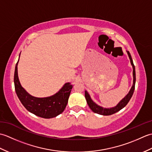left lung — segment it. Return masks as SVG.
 I'll return each instance as SVG.
<instances>
[{"label": "left lung", "mask_w": 152, "mask_h": 152, "mask_svg": "<svg viewBox=\"0 0 152 152\" xmlns=\"http://www.w3.org/2000/svg\"><path fill=\"white\" fill-rule=\"evenodd\" d=\"M127 54L129 56V57L131 61V64L132 66H133V86L131 87V88L130 89L129 92L128 93V94L126 95L125 97L121 101H120L118 104L116 105L113 108H103L102 106H100L98 104H96L95 102L93 101V100L91 99V96H90L89 94L88 93L87 91H85V97L87 101V103H88V106H89V108H91V110L96 113V114H101L103 115H110L112 114H114L115 113L119 112L120 110L122 108H124L125 106L127 104V103L129 101H130L131 98L132 97V96L133 95V93L134 91V86H135V82H136V73H135V67L133 64V59H132V57L131 56V54L129 53V51H127Z\"/></svg>", "instance_id": "8db88e82"}]
</instances>
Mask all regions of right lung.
<instances>
[{
	"mask_svg": "<svg viewBox=\"0 0 152 152\" xmlns=\"http://www.w3.org/2000/svg\"><path fill=\"white\" fill-rule=\"evenodd\" d=\"M18 62L19 59L15 68L14 86L16 94L24 107L34 115L46 119L55 118L61 114L66 108L73 86L68 82L52 96L44 98L35 97L25 91L19 82L18 74Z\"/></svg>",
	"mask_w": 152,
	"mask_h": 152,
	"instance_id": "obj_1",
	"label": "right lung"
}]
</instances>
